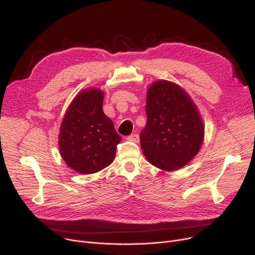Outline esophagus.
Instances as JSON below:
<instances>
[{
	"mask_svg": "<svg viewBox=\"0 0 255 255\" xmlns=\"http://www.w3.org/2000/svg\"><path fill=\"white\" fill-rule=\"evenodd\" d=\"M127 140L129 141H133V142H138L139 140V136L137 134H131L127 137Z\"/></svg>",
	"mask_w": 255,
	"mask_h": 255,
	"instance_id": "obj_1",
	"label": "esophagus"
}]
</instances>
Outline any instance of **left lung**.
<instances>
[{"label":"left lung","instance_id":"8db88e82","mask_svg":"<svg viewBox=\"0 0 255 255\" xmlns=\"http://www.w3.org/2000/svg\"><path fill=\"white\" fill-rule=\"evenodd\" d=\"M145 113L140 145L151 164L171 171L196 156L205 127L196 105L180 86L164 79L153 83L146 95Z\"/></svg>","mask_w":255,"mask_h":255}]
</instances>
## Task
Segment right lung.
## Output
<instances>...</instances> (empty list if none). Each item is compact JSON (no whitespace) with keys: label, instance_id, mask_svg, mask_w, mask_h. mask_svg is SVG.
I'll return each instance as SVG.
<instances>
[{"label":"right lung","instance_id":"right-lung-1","mask_svg":"<svg viewBox=\"0 0 255 255\" xmlns=\"http://www.w3.org/2000/svg\"><path fill=\"white\" fill-rule=\"evenodd\" d=\"M104 93L99 89L79 92L61 124L59 148L64 161L82 175L97 172L115 159L121 136L102 110Z\"/></svg>","mask_w":255,"mask_h":255}]
</instances>
